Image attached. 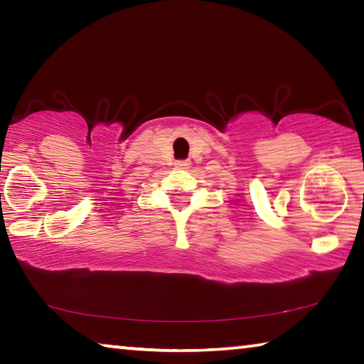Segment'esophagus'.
<instances>
[{"mask_svg": "<svg viewBox=\"0 0 364 364\" xmlns=\"http://www.w3.org/2000/svg\"><path fill=\"white\" fill-rule=\"evenodd\" d=\"M189 165H191L189 160H176L175 162L176 168H189Z\"/></svg>", "mask_w": 364, "mask_h": 364, "instance_id": "1", "label": "esophagus"}]
</instances>
